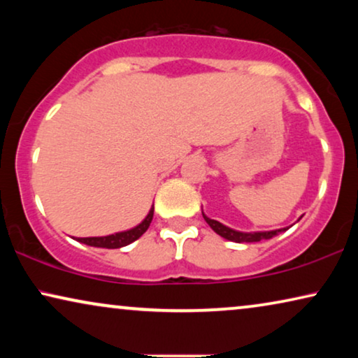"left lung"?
Listing matches in <instances>:
<instances>
[{"mask_svg": "<svg viewBox=\"0 0 358 358\" xmlns=\"http://www.w3.org/2000/svg\"><path fill=\"white\" fill-rule=\"evenodd\" d=\"M205 222L210 224V228L213 229L215 233L220 234V236L229 239V241H234V243H254V241H261V239H271L273 236H277L278 233L285 231L287 228H282V229H275V231H264V233H241V231H234V229L224 227L217 220H212L208 217H205Z\"/></svg>", "mask_w": 358, "mask_h": 358, "instance_id": "obj_1", "label": "left lung"}]
</instances>
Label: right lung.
Instances as JSON below:
<instances>
[{"instance_id":"right-lung-1","label":"right lung","mask_w":358,"mask_h":358,"mask_svg":"<svg viewBox=\"0 0 358 358\" xmlns=\"http://www.w3.org/2000/svg\"><path fill=\"white\" fill-rule=\"evenodd\" d=\"M153 212H155V207L150 210L148 217H146L138 227H135L134 229H129V231L115 233V234H110V236H102V238H78V241L94 248H107V249L124 248L127 244L134 243L135 239H138L141 234L148 229L151 220H153Z\"/></svg>"}]
</instances>
